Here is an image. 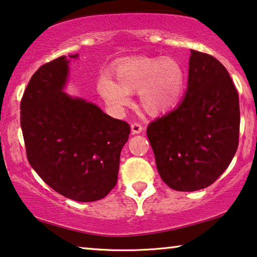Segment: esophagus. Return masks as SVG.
<instances>
[{
  "label": "esophagus",
  "mask_w": 257,
  "mask_h": 257,
  "mask_svg": "<svg viewBox=\"0 0 257 257\" xmlns=\"http://www.w3.org/2000/svg\"><path fill=\"white\" fill-rule=\"evenodd\" d=\"M143 132V127L141 125L140 123H133L132 124V133L134 134V135H136V134H141Z\"/></svg>",
  "instance_id": "1"
}]
</instances>
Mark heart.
Here are the masks:
<instances>
[{
  "mask_svg": "<svg viewBox=\"0 0 257 257\" xmlns=\"http://www.w3.org/2000/svg\"><path fill=\"white\" fill-rule=\"evenodd\" d=\"M113 80L103 73L97 91L108 106L122 110L130 104V93L139 92V103L148 115L158 116L175 108L186 86L185 68L171 57H134L118 63Z\"/></svg>",
  "mask_w": 257,
  "mask_h": 257,
  "instance_id": "heart-1",
  "label": "heart"
}]
</instances>
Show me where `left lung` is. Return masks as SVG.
<instances>
[{
    "label": "left lung",
    "mask_w": 257,
    "mask_h": 257,
    "mask_svg": "<svg viewBox=\"0 0 257 257\" xmlns=\"http://www.w3.org/2000/svg\"><path fill=\"white\" fill-rule=\"evenodd\" d=\"M238 132V94L228 71L191 50L185 99L147 129L161 178L184 192L209 186L232 162Z\"/></svg>",
    "instance_id": "1"
}]
</instances>
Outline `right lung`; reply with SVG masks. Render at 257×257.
Instances as JSON below:
<instances>
[{"label":"right lung","mask_w":257,"mask_h":257,"mask_svg":"<svg viewBox=\"0 0 257 257\" xmlns=\"http://www.w3.org/2000/svg\"><path fill=\"white\" fill-rule=\"evenodd\" d=\"M70 59L59 57L35 72L21 101V128L29 163L51 189L95 201L116 185L130 125L63 92Z\"/></svg>","instance_id":"right-lung-1"}]
</instances>
